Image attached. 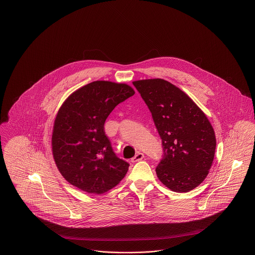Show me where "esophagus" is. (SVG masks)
<instances>
[{"mask_svg": "<svg viewBox=\"0 0 255 255\" xmlns=\"http://www.w3.org/2000/svg\"><path fill=\"white\" fill-rule=\"evenodd\" d=\"M143 158H144V153L138 152V153H136L135 156H133L131 158V162H137V161H139V160H141Z\"/></svg>", "mask_w": 255, "mask_h": 255, "instance_id": "obj_1", "label": "esophagus"}]
</instances>
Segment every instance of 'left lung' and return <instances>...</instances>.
Masks as SVG:
<instances>
[{"mask_svg":"<svg viewBox=\"0 0 255 255\" xmlns=\"http://www.w3.org/2000/svg\"><path fill=\"white\" fill-rule=\"evenodd\" d=\"M132 83L148 105L162 141L157 178L175 192L198 187L208 176L216 152L210 121L185 92L164 79Z\"/></svg>","mask_w":255,"mask_h":255,"instance_id":"left-lung-1","label":"left lung"}]
</instances>
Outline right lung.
<instances>
[{
  "instance_id": "add662e5",
  "label": "right lung",
  "mask_w": 255,
  "mask_h": 255,
  "mask_svg": "<svg viewBox=\"0 0 255 255\" xmlns=\"http://www.w3.org/2000/svg\"><path fill=\"white\" fill-rule=\"evenodd\" d=\"M134 93L125 83L94 81L73 92L60 107L53 126L52 153L57 168L73 187L102 194L126 176L129 164L113 152L104 123Z\"/></svg>"
}]
</instances>
